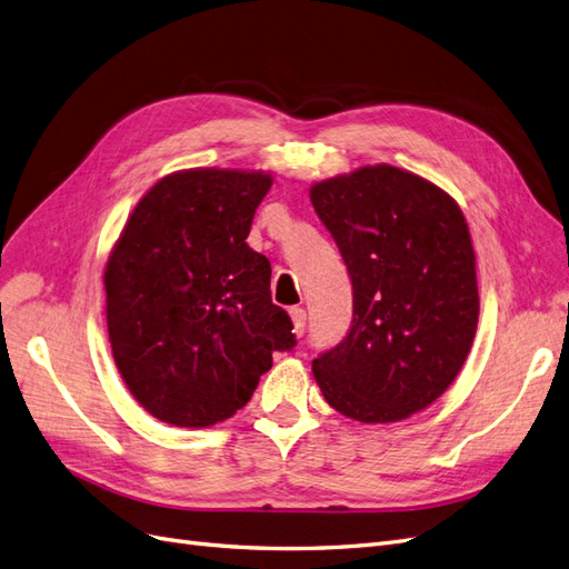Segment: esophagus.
Wrapping results in <instances>:
<instances>
[{
	"label": "esophagus",
	"instance_id": "obj_1",
	"mask_svg": "<svg viewBox=\"0 0 569 569\" xmlns=\"http://www.w3.org/2000/svg\"><path fill=\"white\" fill-rule=\"evenodd\" d=\"M289 316H291V322H295V332L301 337L306 332V311H303V308L295 306L289 311Z\"/></svg>",
	"mask_w": 569,
	"mask_h": 569
}]
</instances>
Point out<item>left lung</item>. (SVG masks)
I'll return each mask as SVG.
<instances>
[{"label":"left lung","mask_w":569,"mask_h":569,"mask_svg":"<svg viewBox=\"0 0 569 569\" xmlns=\"http://www.w3.org/2000/svg\"><path fill=\"white\" fill-rule=\"evenodd\" d=\"M311 201L347 263L353 320L313 360L341 416L396 422L451 387L479 318L470 230L437 184L387 163L311 187Z\"/></svg>","instance_id":"8db88e82"}]
</instances>
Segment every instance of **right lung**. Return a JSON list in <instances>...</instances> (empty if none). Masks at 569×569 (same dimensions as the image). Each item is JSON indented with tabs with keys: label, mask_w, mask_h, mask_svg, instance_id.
I'll return each mask as SVG.
<instances>
[{
	"label": "right lung",
	"mask_w": 569,
	"mask_h": 569,
	"mask_svg": "<svg viewBox=\"0 0 569 569\" xmlns=\"http://www.w3.org/2000/svg\"><path fill=\"white\" fill-rule=\"evenodd\" d=\"M272 178L194 168L134 206L109 256L107 325L130 393L153 418L211 427L247 406L297 337L270 299V261L247 244Z\"/></svg>",
	"instance_id": "obj_1"
}]
</instances>
